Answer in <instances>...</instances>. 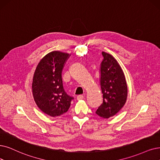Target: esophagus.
Instances as JSON below:
<instances>
[{"instance_id":"34e87169","label":"esophagus","mask_w":160,"mask_h":160,"mask_svg":"<svg viewBox=\"0 0 160 160\" xmlns=\"http://www.w3.org/2000/svg\"><path fill=\"white\" fill-rule=\"evenodd\" d=\"M83 98H84V96H83V95H82V94L78 95V97H77V99H78V100H80L83 99Z\"/></svg>"}]
</instances>
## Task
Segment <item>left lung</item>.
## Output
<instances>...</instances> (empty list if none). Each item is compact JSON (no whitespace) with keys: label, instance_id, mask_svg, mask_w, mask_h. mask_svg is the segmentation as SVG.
<instances>
[{"label":"left lung","instance_id":"left-lung-1","mask_svg":"<svg viewBox=\"0 0 160 160\" xmlns=\"http://www.w3.org/2000/svg\"><path fill=\"white\" fill-rule=\"evenodd\" d=\"M100 66V86L103 102L96 113L103 118L115 116L125 105L127 85L125 75L117 60L110 54L102 52Z\"/></svg>","mask_w":160,"mask_h":160}]
</instances>
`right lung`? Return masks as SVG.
<instances>
[{
  "label": "right lung",
  "instance_id": "add662e5",
  "mask_svg": "<svg viewBox=\"0 0 160 160\" xmlns=\"http://www.w3.org/2000/svg\"><path fill=\"white\" fill-rule=\"evenodd\" d=\"M69 54L53 51L40 61L35 69L32 92L39 109L51 117L68 112L73 97L63 87L62 72Z\"/></svg>",
  "mask_w": 160,
  "mask_h": 160
}]
</instances>
